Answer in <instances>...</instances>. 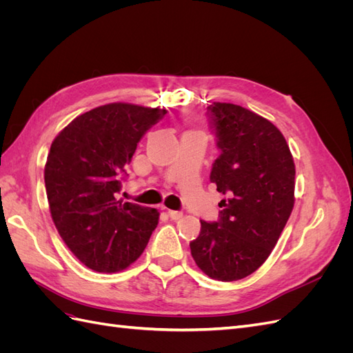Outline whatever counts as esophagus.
<instances>
[{"instance_id": "1", "label": "esophagus", "mask_w": 353, "mask_h": 353, "mask_svg": "<svg viewBox=\"0 0 353 353\" xmlns=\"http://www.w3.org/2000/svg\"><path fill=\"white\" fill-rule=\"evenodd\" d=\"M168 215H169V218L172 219V221H178L181 216H183V212H179V210H168Z\"/></svg>"}]
</instances>
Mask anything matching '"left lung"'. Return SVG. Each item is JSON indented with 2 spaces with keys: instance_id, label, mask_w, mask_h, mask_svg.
<instances>
[{
  "instance_id": "8db88e82",
  "label": "left lung",
  "mask_w": 353,
  "mask_h": 353,
  "mask_svg": "<svg viewBox=\"0 0 353 353\" xmlns=\"http://www.w3.org/2000/svg\"><path fill=\"white\" fill-rule=\"evenodd\" d=\"M209 123L221 156L210 181L221 200L216 222L200 221L190 243L199 268L218 281H237L268 259L294 206V162L272 122L237 104L213 103Z\"/></svg>"
}]
</instances>
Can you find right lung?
Returning a JSON list of instances; mask_svg holds the SVG:
<instances>
[{
  "label": "right lung",
  "mask_w": 353,
  "mask_h": 353,
  "mask_svg": "<svg viewBox=\"0 0 353 353\" xmlns=\"http://www.w3.org/2000/svg\"><path fill=\"white\" fill-rule=\"evenodd\" d=\"M166 114L109 103L79 114L51 143L44 169L52 222L70 252L97 272L134 263L157 227V209L117 200L138 141Z\"/></svg>",
  "instance_id": "1"
}]
</instances>
